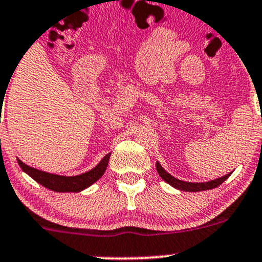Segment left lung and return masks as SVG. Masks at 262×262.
<instances>
[{"label": "left lung", "mask_w": 262, "mask_h": 262, "mask_svg": "<svg viewBox=\"0 0 262 262\" xmlns=\"http://www.w3.org/2000/svg\"><path fill=\"white\" fill-rule=\"evenodd\" d=\"M156 168H157V172L161 178L163 179L168 185L171 186L176 187V189L182 190V191H192V192H196V191H203V190H210L214 189V187H218L222 182H224L227 179L229 178L232 172H229L228 175L226 176H222V178L215 179V180L212 181H208V182H187V181H182L179 180V179L173 178L171 176L167 171H165V168L160 165V162L156 163Z\"/></svg>", "instance_id": "1"}]
</instances>
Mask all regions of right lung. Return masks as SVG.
Instances as JSON below:
<instances>
[{"mask_svg":"<svg viewBox=\"0 0 262 262\" xmlns=\"http://www.w3.org/2000/svg\"><path fill=\"white\" fill-rule=\"evenodd\" d=\"M110 156H112V153H107V155L100 161L99 165L95 166L92 170L77 176L54 175V173L44 172V171L30 167V166L25 165V163L20 160H17V162L24 172L28 173L31 179H34V180L39 182L40 185H43L47 189L53 190V191L57 192H78L87 189L89 186H91L94 182H96L102 175H104L105 170H106L107 167V163H109Z\"/></svg>","mask_w":262,"mask_h":262,"instance_id":"add662e5","label":"right lung"}]
</instances>
